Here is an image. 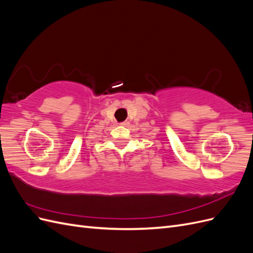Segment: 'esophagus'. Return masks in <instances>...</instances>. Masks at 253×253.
<instances>
[{
    "mask_svg": "<svg viewBox=\"0 0 253 253\" xmlns=\"http://www.w3.org/2000/svg\"><path fill=\"white\" fill-rule=\"evenodd\" d=\"M120 125H121V126H128V121H124V122H121Z\"/></svg>",
    "mask_w": 253,
    "mask_h": 253,
    "instance_id": "obj_1",
    "label": "esophagus"
}]
</instances>
